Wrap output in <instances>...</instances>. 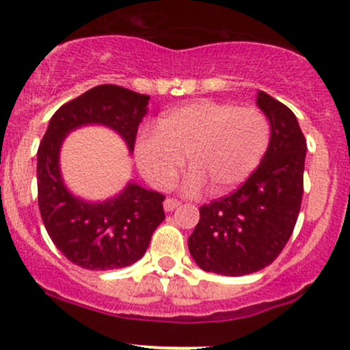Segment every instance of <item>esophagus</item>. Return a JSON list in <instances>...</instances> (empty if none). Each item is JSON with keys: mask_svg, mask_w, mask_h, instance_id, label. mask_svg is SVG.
<instances>
[{"mask_svg": "<svg viewBox=\"0 0 350 350\" xmlns=\"http://www.w3.org/2000/svg\"><path fill=\"white\" fill-rule=\"evenodd\" d=\"M179 206H180V202H179V200H176V199H166V200H164V211H166V212H172L174 208H178Z\"/></svg>", "mask_w": 350, "mask_h": 350, "instance_id": "34e87169", "label": "esophagus"}]
</instances>
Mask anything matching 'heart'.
<instances>
[{"label":"heart","mask_w":350,"mask_h":350,"mask_svg":"<svg viewBox=\"0 0 350 350\" xmlns=\"http://www.w3.org/2000/svg\"><path fill=\"white\" fill-rule=\"evenodd\" d=\"M270 138L263 111L198 100L167 111L159 120V131L143 130L135 154L139 171L156 187L170 189L187 156L192 170L183 191L196 194L208 186L212 194H226L256 170Z\"/></svg>","instance_id":"b5f03b06"}]
</instances>
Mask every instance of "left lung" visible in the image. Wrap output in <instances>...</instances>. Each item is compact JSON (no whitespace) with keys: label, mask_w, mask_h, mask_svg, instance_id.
I'll return each instance as SVG.
<instances>
[{"label":"left lung","mask_w":350,"mask_h":350,"mask_svg":"<svg viewBox=\"0 0 350 350\" xmlns=\"http://www.w3.org/2000/svg\"><path fill=\"white\" fill-rule=\"evenodd\" d=\"M256 105L271 126L258 167L227 198L200 207L199 224L187 239L204 271L243 276L275 262L293 234L303 198L306 139L293 111L265 92Z\"/></svg>","instance_id":"obj_1"}]
</instances>
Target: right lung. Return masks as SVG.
<instances>
[{"label":"right lung","mask_w":350,"mask_h":350,"mask_svg":"<svg viewBox=\"0 0 350 350\" xmlns=\"http://www.w3.org/2000/svg\"><path fill=\"white\" fill-rule=\"evenodd\" d=\"M148 103L150 95L128 88L94 87L52 115L39 144L38 200L44 227L62 255L87 270H115L138 262L164 220V196L130 180L113 198L94 202L79 198L64 183L60 150L74 130L100 124L120 135L133 154Z\"/></svg>","instance_id":"1"}]
</instances>
